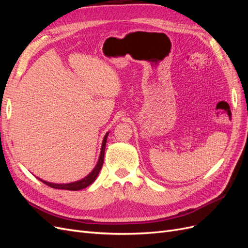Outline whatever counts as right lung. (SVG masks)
I'll return each instance as SVG.
<instances>
[{
  "instance_id": "obj_1",
  "label": "right lung",
  "mask_w": 248,
  "mask_h": 248,
  "mask_svg": "<svg viewBox=\"0 0 248 248\" xmlns=\"http://www.w3.org/2000/svg\"><path fill=\"white\" fill-rule=\"evenodd\" d=\"M108 133L107 132L106 136L103 138L102 140V145H101V150H100V154H99V158L98 161H97L95 168L92 170V171L90 172L89 175H87L85 178H82L80 180H78V181H74V182H70V183H52V182H48L46 181V180H42L38 177H36L37 179H39L41 182H43L44 184L48 185L49 187H52V188H56V189H66V190H80V189H84L86 187H88L89 185H91L98 176L99 171L102 168V164H103V159H104V151H106V145H107V140L108 137Z\"/></svg>"
}]
</instances>
